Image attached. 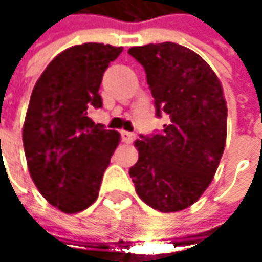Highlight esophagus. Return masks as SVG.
Here are the masks:
<instances>
[{
    "label": "esophagus",
    "mask_w": 262,
    "mask_h": 262,
    "mask_svg": "<svg viewBox=\"0 0 262 262\" xmlns=\"http://www.w3.org/2000/svg\"><path fill=\"white\" fill-rule=\"evenodd\" d=\"M121 141H123L124 144H132V142L135 141V133L123 130L121 132Z\"/></svg>",
    "instance_id": "obj_1"
}]
</instances>
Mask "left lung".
<instances>
[{
    "instance_id": "8db88e82",
    "label": "left lung",
    "mask_w": 262,
    "mask_h": 262,
    "mask_svg": "<svg viewBox=\"0 0 262 262\" xmlns=\"http://www.w3.org/2000/svg\"><path fill=\"white\" fill-rule=\"evenodd\" d=\"M129 54L145 70L156 115L168 120L159 133L135 142L139 158L129 174L148 206L182 211L209 186L225 150L228 107L220 80L179 43L133 47Z\"/></svg>"
}]
</instances>
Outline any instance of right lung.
Listing matches in <instances>:
<instances>
[{
  "label": "right lung",
  "mask_w": 262,
  "mask_h": 262,
  "mask_svg": "<svg viewBox=\"0 0 262 262\" xmlns=\"http://www.w3.org/2000/svg\"><path fill=\"white\" fill-rule=\"evenodd\" d=\"M121 47L83 43L56 56L34 84L23 129L30 176L40 194L67 214L91 206L120 133L95 124L92 107L109 63Z\"/></svg>",
  "instance_id": "add662e5"
}]
</instances>
